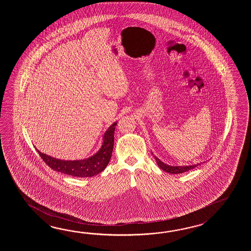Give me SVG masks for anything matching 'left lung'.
Listing matches in <instances>:
<instances>
[{"mask_svg":"<svg viewBox=\"0 0 251 251\" xmlns=\"http://www.w3.org/2000/svg\"><path fill=\"white\" fill-rule=\"evenodd\" d=\"M154 159L156 160V162H157V165L159 166L162 171H166L168 173H171V174H180L183 172H187V171H190L194 168H196L197 166L199 165V164H192V165L188 166H171L162 162L156 156H154Z\"/></svg>","mask_w":251,"mask_h":251,"instance_id":"left-lung-1","label":"left lung"}]
</instances>
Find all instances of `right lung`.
Listing matches in <instances>:
<instances>
[{
    "instance_id": "right-lung-1",
    "label": "right lung",
    "mask_w": 251,
    "mask_h": 251,
    "mask_svg": "<svg viewBox=\"0 0 251 251\" xmlns=\"http://www.w3.org/2000/svg\"><path fill=\"white\" fill-rule=\"evenodd\" d=\"M118 121L113 123L103 135L100 149L91 157L83 160H64L51 157L38 151V154L52 170L69 176L90 177L100 173L106 169L114 147V133Z\"/></svg>"
}]
</instances>
